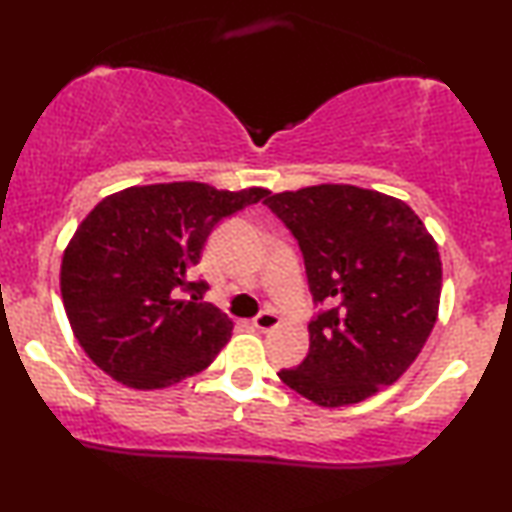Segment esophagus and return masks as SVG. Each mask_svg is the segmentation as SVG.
<instances>
[{
	"mask_svg": "<svg viewBox=\"0 0 512 512\" xmlns=\"http://www.w3.org/2000/svg\"><path fill=\"white\" fill-rule=\"evenodd\" d=\"M251 324H254V328H258L261 333H268V331H275V328L282 324V319H279V314L268 310V312L258 314V317L251 321Z\"/></svg>",
	"mask_w": 512,
	"mask_h": 512,
	"instance_id": "34e87169",
	"label": "esophagus"
}]
</instances>
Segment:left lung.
Listing matches in <instances>:
<instances>
[{
	"label": "left lung",
	"mask_w": 512,
	"mask_h": 512,
	"mask_svg": "<svg viewBox=\"0 0 512 512\" xmlns=\"http://www.w3.org/2000/svg\"><path fill=\"white\" fill-rule=\"evenodd\" d=\"M298 240L314 303L310 352L279 380L307 401L342 408L394 384L433 331L443 289L438 244L391 195L319 184L265 200Z\"/></svg>",
	"instance_id": "obj_1"
}]
</instances>
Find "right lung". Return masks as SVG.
<instances>
[{"instance_id":"obj_1","label":"right lung","mask_w":512,"mask_h":512,"mask_svg":"<svg viewBox=\"0 0 512 512\" xmlns=\"http://www.w3.org/2000/svg\"><path fill=\"white\" fill-rule=\"evenodd\" d=\"M268 193L174 181L130 186L97 202L60 265L62 303L90 361L144 391L205 370L230 340L233 321L200 303L209 286L188 275L216 223Z\"/></svg>"}]
</instances>
